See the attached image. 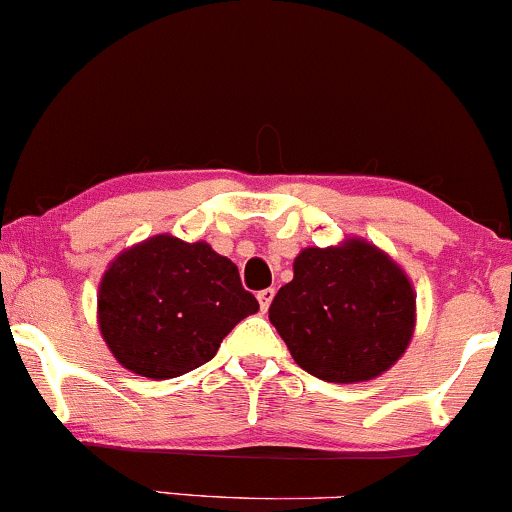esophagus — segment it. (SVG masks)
I'll list each match as a JSON object with an SVG mask.
<instances>
[{
    "label": "esophagus",
    "instance_id": "1",
    "mask_svg": "<svg viewBox=\"0 0 512 512\" xmlns=\"http://www.w3.org/2000/svg\"><path fill=\"white\" fill-rule=\"evenodd\" d=\"M274 293H276L274 289H262L260 293H257V301H260V308H262V310L269 308V303H272Z\"/></svg>",
    "mask_w": 512,
    "mask_h": 512
}]
</instances>
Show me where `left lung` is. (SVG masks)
Segmentation results:
<instances>
[{"instance_id":"left-lung-1","label":"left lung","mask_w":512,"mask_h":512,"mask_svg":"<svg viewBox=\"0 0 512 512\" xmlns=\"http://www.w3.org/2000/svg\"><path fill=\"white\" fill-rule=\"evenodd\" d=\"M414 291L407 274L366 240L308 248L293 281L269 305V320L293 361L327 383L380 375L414 332Z\"/></svg>"}]
</instances>
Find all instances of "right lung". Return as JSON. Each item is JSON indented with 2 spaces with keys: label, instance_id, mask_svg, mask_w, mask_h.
I'll list each match as a JSON object with an SVG mask.
<instances>
[{
  "label": "right lung",
  "instance_id": "1",
  "mask_svg": "<svg viewBox=\"0 0 512 512\" xmlns=\"http://www.w3.org/2000/svg\"><path fill=\"white\" fill-rule=\"evenodd\" d=\"M260 303L238 267L207 243L156 236L122 252L98 293V322L117 361L166 380L211 361L228 332Z\"/></svg>",
  "mask_w": 512,
  "mask_h": 512
}]
</instances>
